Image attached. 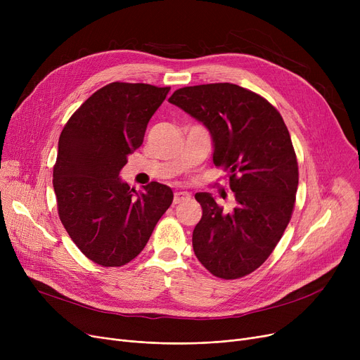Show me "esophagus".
<instances>
[{
  "label": "esophagus",
  "mask_w": 360,
  "mask_h": 360,
  "mask_svg": "<svg viewBox=\"0 0 360 360\" xmlns=\"http://www.w3.org/2000/svg\"><path fill=\"white\" fill-rule=\"evenodd\" d=\"M191 198V194L190 193H185V191H176L175 195H174V204H179L185 200H190Z\"/></svg>",
  "instance_id": "34e87169"
}]
</instances>
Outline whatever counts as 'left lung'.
I'll return each instance as SVG.
<instances>
[{
  "instance_id": "obj_1",
  "label": "left lung",
  "mask_w": 360,
  "mask_h": 360,
  "mask_svg": "<svg viewBox=\"0 0 360 360\" xmlns=\"http://www.w3.org/2000/svg\"><path fill=\"white\" fill-rule=\"evenodd\" d=\"M169 102L210 131L213 162L235 193L229 213L209 193L195 194L202 217L194 252L216 277L247 276L270 257L293 213L299 172L288 127L269 101L232 83L182 87Z\"/></svg>"
}]
</instances>
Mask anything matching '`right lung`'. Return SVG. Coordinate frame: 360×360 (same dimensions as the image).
<instances>
[{
	"label": "right lung",
	"instance_id": "obj_1",
	"mask_svg": "<svg viewBox=\"0 0 360 360\" xmlns=\"http://www.w3.org/2000/svg\"><path fill=\"white\" fill-rule=\"evenodd\" d=\"M169 90L110 83L72 113L60 136L52 181L58 214L77 248L99 266L134 259L172 204L163 184L150 182L139 193L120 178Z\"/></svg>",
	"mask_w": 360,
	"mask_h": 360
}]
</instances>
